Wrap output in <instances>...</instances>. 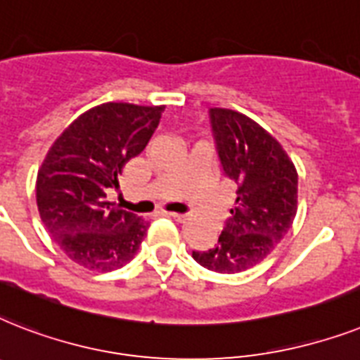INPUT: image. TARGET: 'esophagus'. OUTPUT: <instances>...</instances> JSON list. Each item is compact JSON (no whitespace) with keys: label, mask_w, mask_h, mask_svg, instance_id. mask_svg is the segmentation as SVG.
Listing matches in <instances>:
<instances>
[{"label":"esophagus","mask_w":360,"mask_h":360,"mask_svg":"<svg viewBox=\"0 0 360 360\" xmlns=\"http://www.w3.org/2000/svg\"><path fill=\"white\" fill-rule=\"evenodd\" d=\"M167 215H171L172 219H176V221H184L188 215L186 214H178V212H167Z\"/></svg>","instance_id":"1"}]
</instances>
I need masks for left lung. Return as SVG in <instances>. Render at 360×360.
I'll use <instances>...</instances> for the list:
<instances>
[{
  "label": "left lung",
  "instance_id": "obj_1",
  "mask_svg": "<svg viewBox=\"0 0 360 360\" xmlns=\"http://www.w3.org/2000/svg\"><path fill=\"white\" fill-rule=\"evenodd\" d=\"M210 120L238 197L217 245L193 251V258L210 271L240 273L260 264L294 223L297 171L281 143L247 115L214 108Z\"/></svg>",
  "mask_w": 360,
  "mask_h": 360
}]
</instances>
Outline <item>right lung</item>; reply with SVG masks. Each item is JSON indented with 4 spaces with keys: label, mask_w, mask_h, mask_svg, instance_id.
I'll return each instance as SVG.
<instances>
[{
    "label": "right lung",
    "mask_w": 360,
    "mask_h": 360,
    "mask_svg": "<svg viewBox=\"0 0 360 360\" xmlns=\"http://www.w3.org/2000/svg\"><path fill=\"white\" fill-rule=\"evenodd\" d=\"M165 105L108 102L79 115L56 139L37 174V206L66 257L91 271L126 266L148 221L108 200L122 167L145 150Z\"/></svg>",
    "instance_id": "right-lung-1"
}]
</instances>
